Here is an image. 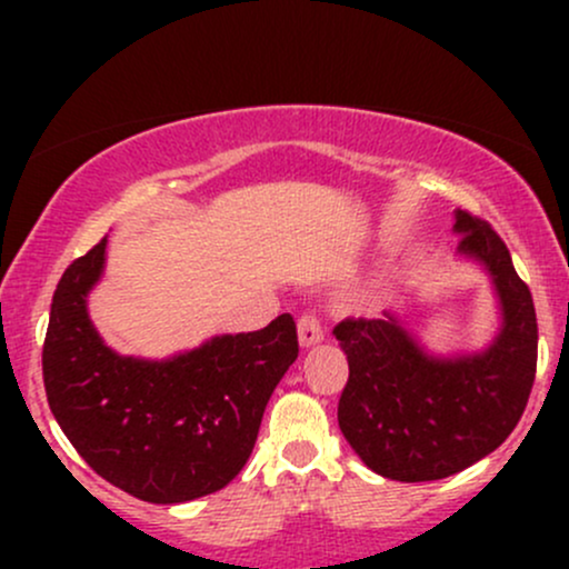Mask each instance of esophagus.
Here are the masks:
<instances>
[{
	"mask_svg": "<svg viewBox=\"0 0 569 569\" xmlns=\"http://www.w3.org/2000/svg\"><path fill=\"white\" fill-rule=\"evenodd\" d=\"M297 335H299V345H302V348H312V345H318L323 339L321 321H318L316 316H302L297 323Z\"/></svg>",
	"mask_w": 569,
	"mask_h": 569,
	"instance_id": "esophagus-1",
	"label": "esophagus"
}]
</instances>
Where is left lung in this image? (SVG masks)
Returning a JSON list of instances; mask_svg holds the SVG:
<instances>
[{
	"mask_svg": "<svg viewBox=\"0 0 569 569\" xmlns=\"http://www.w3.org/2000/svg\"><path fill=\"white\" fill-rule=\"evenodd\" d=\"M457 253L481 264L498 297L500 329L479 352L433 356L407 316L335 329L350 377L337 420L363 466L393 481H436L500 447L525 415L538 367L532 293L487 221L455 211Z\"/></svg>",
	"mask_w": 569,
	"mask_h": 569,
	"instance_id": "8db88e82",
	"label": "left lung"
}]
</instances>
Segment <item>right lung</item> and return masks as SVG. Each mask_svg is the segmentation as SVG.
<instances>
[{
	"mask_svg": "<svg viewBox=\"0 0 569 569\" xmlns=\"http://www.w3.org/2000/svg\"><path fill=\"white\" fill-rule=\"evenodd\" d=\"M107 238L58 280L42 348L44 393L93 471L147 502H187L227 487L257 443L272 390L297 361L289 312L162 361L120 356L88 316Z\"/></svg>",
	"mask_w": 569,
	"mask_h": 569,
	"instance_id": "add662e5",
	"label": "right lung"
}]
</instances>
